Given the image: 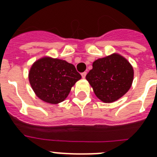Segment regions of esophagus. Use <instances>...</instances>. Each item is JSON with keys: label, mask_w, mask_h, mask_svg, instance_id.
Returning a JSON list of instances; mask_svg holds the SVG:
<instances>
[{"label": "esophagus", "mask_w": 157, "mask_h": 157, "mask_svg": "<svg viewBox=\"0 0 157 157\" xmlns=\"http://www.w3.org/2000/svg\"><path fill=\"white\" fill-rule=\"evenodd\" d=\"M86 74H87V72L86 71H84V72H82V77L83 78H86Z\"/></svg>", "instance_id": "1"}]
</instances>
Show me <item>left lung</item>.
<instances>
[{
	"label": "left lung",
	"mask_w": 157,
	"mask_h": 157,
	"mask_svg": "<svg viewBox=\"0 0 157 157\" xmlns=\"http://www.w3.org/2000/svg\"><path fill=\"white\" fill-rule=\"evenodd\" d=\"M86 78L101 101L111 103L120 99L130 90L134 79V70L127 59L114 53L95 60Z\"/></svg>",
	"instance_id": "1"
}]
</instances>
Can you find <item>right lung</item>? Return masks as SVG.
<instances>
[{"label":"right lung","instance_id":"obj_1","mask_svg":"<svg viewBox=\"0 0 157 157\" xmlns=\"http://www.w3.org/2000/svg\"><path fill=\"white\" fill-rule=\"evenodd\" d=\"M81 78L73 64L47 56L34 62L29 72V81L37 97L49 104L64 101Z\"/></svg>","mask_w":157,"mask_h":157}]
</instances>
